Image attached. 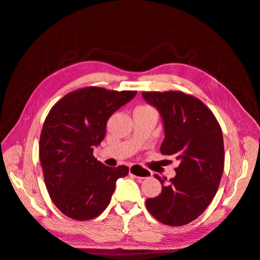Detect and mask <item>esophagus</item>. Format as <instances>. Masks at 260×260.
Here are the masks:
<instances>
[{"label":"esophagus","instance_id":"1","mask_svg":"<svg viewBox=\"0 0 260 260\" xmlns=\"http://www.w3.org/2000/svg\"><path fill=\"white\" fill-rule=\"evenodd\" d=\"M129 174L138 178H146L149 177L150 172L148 170H145V169H143L142 167H140L139 165H131Z\"/></svg>","mask_w":260,"mask_h":260}]
</instances>
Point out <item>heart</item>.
I'll return each instance as SVG.
<instances>
[{"label":"heart","instance_id":"obj_1","mask_svg":"<svg viewBox=\"0 0 260 260\" xmlns=\"http://www.w3.org/2000/svg\"><path fill=\"white\" fill-rule=\"evenodd\" d=\"M139 108H146L145 106H142V107H139Z\"/></svg>","mask_w":260,"mask_h":260}]
</instances>
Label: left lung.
Segmentation results:
<instances>
[{"label":"left lung","instance_id":"obj_1","mask_svg":"<svg viewBox=\"0 0 260 260\" xmlns=\"http://www.w3.org/2000/svg\"><path fill=\"white\" fill-rule=\"evenodd\" d=\"M143 99L162 118V155L179 161L169 179L155 174L161 193L145 201L152 216L170 226H182L205 211L217 193L224 169V143L219 122L193 95L182 91H143Z\"/></svg>","mask_w":260,"mask_h":260}]
</instances>
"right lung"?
<instances>
[{"mask_svg":"<svg viewBox=\"0 0 260 260\" xmlns=\"http://www.w3.org/2000/svg\"><path fill=\"white\" fill-rule=\"evenodd\" d=\"M137 91L85 87L64 95L44 120L39 157L51 200L64 216L86 221L109 205L126 166L110 168L96 160L93 148L105 137L109 117Z\"/></svg>","mask_w":260,"mask_h":260,"instance_id":"add662e5","label":"right lung"}]
</instances>
